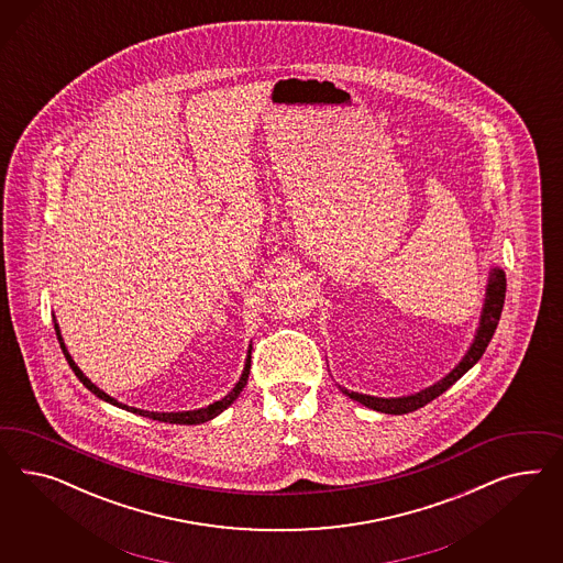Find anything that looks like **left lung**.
<instances>
[{
    "label": "left lung",
    "instance_id": "8db88e82",
    "mask_svg": "<svg viewBox=\"0 0 563 563\" xmlns=\"http://www.w3.org/2000/svg\"><path fill=\"white\" fill-rule=\"evenodd\" d=\"M504 299H506V273L494 266L489 268V278H487V287H485V301L481 309V318H478L477 332L475 339L471 342L468 351L464 353V357L454 365V369L450 374L443 375L442 379H438L435 384L427 386L419 393L409 394V396H396V398H382V396H369V394L353 393L341 388V393L353 400H357L358 405L367 407V409L377 410V412H386V415H407L412 410L426 407L427 402H431L433 398H438L440 394L445 393L450 386H454V382H459L462 375L466 374L478 358L483 357L487 344L494 339L495 328L499 322L501 309H504Z\"/></svg>",
    "mask_w": 563,
    "mask_h": 563
}]
</instances>
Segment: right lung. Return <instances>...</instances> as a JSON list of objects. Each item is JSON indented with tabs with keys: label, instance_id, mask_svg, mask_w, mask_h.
I'll return each instance as SVG.
<instances>
[{
	"label": "right lung",
	"instance_id": "add662e5",
	"mask_svg": "<svg viewBox=\"0 0 563 563\" xmlns=\"http://www.w3.org/2000/svg\"><path fill=\"white\" fill-rule=\"evenodd\" d=\"M53 324H55V334H57V341H59V346H62V351H64V355H66V361L69 363V367H71V372L76 374V377L85 384L86 388L90 390V393L95 394V396H99L101 400L104 402H109V405H113V407H118V409L130 410V412H136L140 417H148V419H154V421H163V423H177V426H198V423H206V421H210V419H214V417H219L222 410L227 409V407H231L235 400H238L239 394L241 390L245 388V384H247V377H250V365H252V346H250V351H247V357H245V365H243V374L239 377L238 384H235V388L231 390L229 394H224L221 400H217V402H212V405H208L205 409H196V410H177V412H158V410H142L136 409V407H128V405H123L120 400H115L113 396H109L107 393H102L101 388L97 386V384H92L85 374H82V369L76 365V361L71 358V355L68 353V346H66V342L62 339V330H59V324H57V320L53 318Z\"/></svg>",
	"mask_w": 563,
	"mask_h": 563
}]
</instances>
